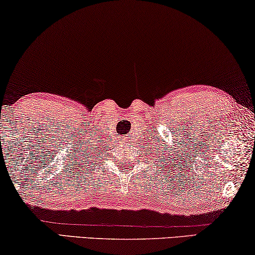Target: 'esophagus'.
Returning <instances> with one entry per match:
<instances>
[{"label": "esophagus", "mask_w": 255, "mask_h": 255, "mask_svg": "<svg viewBox=\"0 0 255 255\" xmlns=\"http://www.w3.org/2000/svg\"><path fill=\"white\" fill-rule=\"evenodd\" d=\"M123 142H124V143L128 142V137H127V135H126V136H123Z\"/></svg>", "instance_id": "34e87169"}]
</instances>
